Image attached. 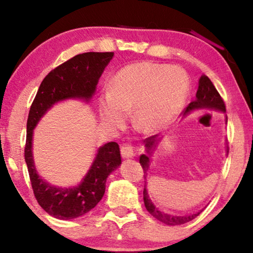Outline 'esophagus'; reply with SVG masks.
I'll use <instances>...</instances> for the list:
<instances>
[{
    "instance_id": "obj_1",
    "label": "esophagus",
    "mask_w": 253,
    "mask_h": 253,
    "mask_svg": "<svg viewBox=\"0 0 253 253\" xmlns=\"http://www.w3.org/2000/svg\"><path fill=\"white\" fill-rule=\"evenodd\" d=\"M121 152L123 158H132L135 156V147L131 144H123Z\"/></svg>"
}]
</instances>
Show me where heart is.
<instances>
[{
    "label": "heart",
    "instance_id": "b5f03b06",
    "mask_svg": "<svg viewBox=\"0 0 253 253\" xmlns=\"http://www.w3.org/2000/svg\"><path fill=\"white\" fill-rule=\"evenodd\" d=\"M188 89V77L181 68L131 63L114 76L109 90L100 95V117L110 126L121 127L134 108V123L140 130H164L181 114Z\"/></svg>",
    "mask_w": 253,
    "mask_h": 253
}]
</instances>
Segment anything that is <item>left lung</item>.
I'll use <instances>...</instances> for the list:
<instances>
[{
  "instance_id": "1",
  "label": "left lung",
  "mask_w": 253,
  "mask_h": 253,
  "mask_svg": "<svg viewBox=\"0 0 253 253\" xmlns=\"http://www.w3.org/2000/svg\"><path fill=\"white\" fill-rule=\"evenodd\" d=\"M195 109H215V110L222 111V113H225V105H224L223 99H222L220 93L217 92L215 87H214L212 81L210 80L209 77L205 75L201 76V78L199 80V88H198V91H196L195 100L190 102L186 108L184 109V111H183L184 116L187 114H190L191 111H193ZM226 122H228V118H226ZM156 136L157 135L151 136L144 140L147 154H143V155H140V157H139V163H140V165H142L143 170H144L145 179H146L149 164H151V156L153 154V151H155L157 142L160 140L158 138H156ZM226 152H229V151H226ZM143 195H144L145 208L147 209L149 214L153 215L158 221H161V222H163V223H165L168 225L184 224V223H186V222H190L193 219H195V217L198 216L201 212H202V210H201V211H199V212L193 213V214H188V215H173V214H168V213L160 211V210H158L155 205H154L152 200L149 199L148 192L146 190V181H145Z\"/></svg>"
}]
</instances>
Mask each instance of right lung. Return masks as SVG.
I'll list each match as a JSON object with an SVG mask.
<instances>
[{
	"label": "right lung",
	"instance_id": "add662e5",
	"mask_svg": "<svg viewBox=\"0 0 253 253\" xmlns=\"http://www.w3.org/2000/svg\"><path fill=\"white\" fill-rule=\"evenodd\" d=\"M114 52L77 54L42 81L29 111L24 158L34 196L44 211L60 220H72L88 213L99 203L106 190L108 175L122 164L117 143L110 142L98 149L91 168L78 186L58 187L39 176L32 155L33 129L43 115L59 101L78 98L89 101Z\"/></svg>",
	"mask_w": 253,
	"mask_h": 253
}]
</instances>
